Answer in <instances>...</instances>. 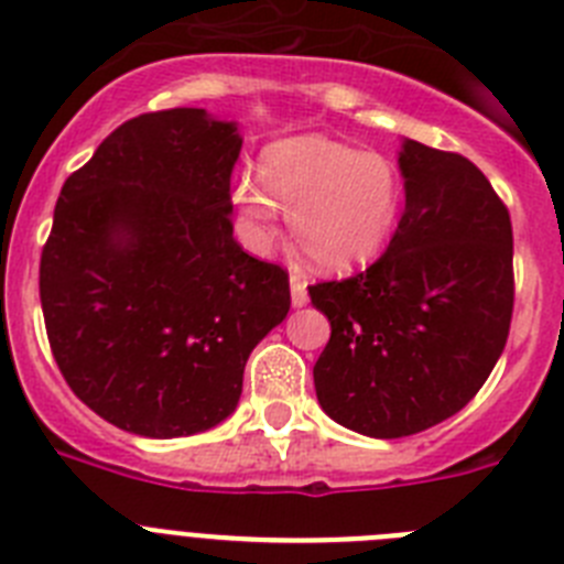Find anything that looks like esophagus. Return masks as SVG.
I'll return each mask as SVG.
<instances>
[{"instance_id": "esophagus-1", "label": "esophagus", "mask_w": 564, "mask_h": 564, "mask_svg": "<svg viewBox=\"0 0 564 564\" xmlns=\"http://www.w3.org/2000/svg\"><path fill=\"white\" fill-rule=\"evenodd\" d=\"M291 302H293V307L307 305V282L299 276L296 271L291 273Z\"/></svg>"}]
</instances>
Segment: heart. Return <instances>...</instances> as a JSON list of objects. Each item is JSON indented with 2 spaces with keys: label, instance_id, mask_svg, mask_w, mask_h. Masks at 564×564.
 <instances>
[{
  "label": "heart",
  "instance_id": "heart-1",
  "mask_svg": "<svg viewBox=\"0 0 564 564\" xmlns=\"http://www.w3.org/2000/svg\"><path fill=\"white\" fill-rule=\"evenodd\" d=\"M253 242L276 234L279 208L291 214L299 248L327 271H347L381 251L401 208V177L390 158L302 134L262 154V181L234 186Z\"/></svg>",
  "mask_w": 564,
  "mask_h": 564
}]
</instances>
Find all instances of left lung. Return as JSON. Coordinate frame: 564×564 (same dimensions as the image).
I'll list each match as a JSON object with an SVG mask.
<instances>
[{"instance_id": "1", "label": "left lung", "mask_w": 564, "mask_h": 564, "mask_svg": "<svg viewBox=\"0 0 564 564\" xmlns=\"http://www.w3.org/2000/svg\"><path fill=\"white\" fill-rule=\"evenodd\" d=\"M401 223L358 276L307 288L330 322L313 367L322 410L367 437L460 412L495 370L514 311L511 217L463 154L403 138Z\"/></svg>"}]
</instances>
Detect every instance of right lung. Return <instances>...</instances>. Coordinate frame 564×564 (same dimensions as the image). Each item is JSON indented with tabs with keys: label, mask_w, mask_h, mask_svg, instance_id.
Wrapping results in <instances>:
<instances>
[{
	"label": "right lung",
	"mask_w": 564,
	"mask_h": 564,
	"mask_svg": "<svg viewBox=\"0 0 564 564\" xmlns=\"http://www.w3.org/2000/svg\"><path fill=\"white\" fill-rule=\"evenodd\" d=\"M239 149V123L206 109L138 115L58 194L39 268L50 347L118 430L169 441L226 421L291 311L288 273L234 239Z\"/></svg>",
	"instance_id": "add662e5"
}]
</instances>
